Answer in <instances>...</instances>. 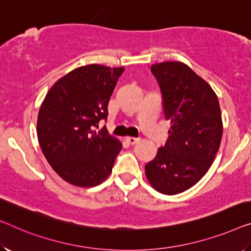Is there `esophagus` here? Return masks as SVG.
Segmentation results:
<instances>
[{"label": "esophagus", "mask_w": 251, "mask_h": 251, "mask_svg": "<svg viewBox=\"0 0 251 251\" xmlns=\"http://www.w3.org/2000/svg\"><path fill=\"white\" fill-rule=\"evenodd\" d=\"M125 140H126V142H127V143H129V144H136L137 143V142L138 141H140V140H138V138H135V137H130V136H127L126 138H125Z\"/></svg>", "instance_id": "1"}]
</instances>
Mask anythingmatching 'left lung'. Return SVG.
Returning <instances> with one entry per match:
<instances>
[{
    "mask_svg": "<svg viewBox=\"0 0 251 251\" xmlns=\"http://www.w3.org/2000/svg\"><path fill=\"white\" fill-rule=\"evenodd\" d=\"M151 71L171 126L145 175L159 193L176 195L200 181L214 161L222 140L221 108L211 85L185 63L162 62Z\"/></svg>",
    "mask_w": 251,
    "mask_h": 251,
    "instance_id": "left-lung-1",
    "label": "left lung"
}]
</instances>
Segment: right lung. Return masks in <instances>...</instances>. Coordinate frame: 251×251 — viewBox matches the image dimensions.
<instances>
[{"instance_id": "add662e5", "label": "right lung", "mask_w": 251, "mask_h": 251, "mask_svg": "<svg viewBox=\"0 0 251 251\" xmlns=\"http://www.w3.org/2000/svg\"><path fill=\"white\" fill-rule=\"evenodd\" d=\"M124 67L90 64L59 78L40 106L37 135L45 158L62 179L77 187H93L113 170L122 143L97 132L107 121L108 102Z\"/></svg>"}]
</instances>
